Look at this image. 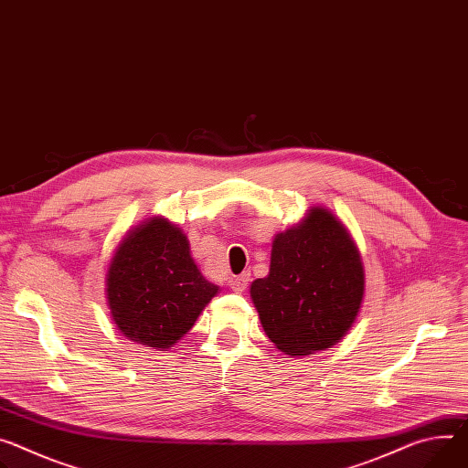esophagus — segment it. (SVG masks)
Instances as JSON below:
<instances>
[{
  "mask_svg": "<svg viewBox=\"0 0 468 468\" xmlns=\"http://www.w3.org/2000/svg\"><path fill=\"white\" fill-rule=\"evenodd\" d=\"M248 282H250V274H248V272H242L240 276L231 278L229 287H231L235 292H244L246 287H248Z\"/></svg>",
  "mask_w": 468,
  "mask_h": 468,
  "instance_id": "1",
  "label": "esophagus"
}]
</instances>
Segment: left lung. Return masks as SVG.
<instances>
[{"mask_svg": "<svg viewBox=\"0 0 468 468\" xmlns=\"http://www.w3.org/2000/svg\"><path fill=\"white\" fill-rule=\"evenodd\" d=\"M364 291L360 250L349 229L321 205L274 235L269 274L250 285L265 334L289 356L335 346L355 324Z\"/></svg>", "mask_w": 468, "mask_h": 468, "instance_id": "1", "label": "left lung"}]
</instances>
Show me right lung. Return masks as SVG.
Returning <instances> with one entry per match:
<instances>
[{"instance_id": "1", "label": "right lung", "mask_w": 468, "mask_h": 468, "mask_svg": "<svg viewBox=\"0 0 468 468\" xmlns=\"http://www.w3.org/2000/svg\"><path fill=\"white\" fill-rule=\"evenodd\" d=\"M104 282L117 330L156 351L174 347L220 292L197 269L183 229L164 217L126 231Z\"/></svg>"}]
</instances>
